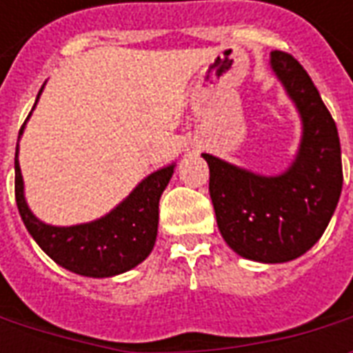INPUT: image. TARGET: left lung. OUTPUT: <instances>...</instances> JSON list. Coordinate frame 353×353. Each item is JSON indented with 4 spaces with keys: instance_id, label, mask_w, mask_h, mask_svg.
<instances>
[{
    "instance_id": "8db88e82",
    "label": "left lung",
    "mask_w": 353,
    "mask_h": 353,
    "mask_svg": "<svg viewBox=\"0 0 353 353\" xmlns=\"http://www.w3.org/2000/svg\"><path fill=\"white\" fill-rule=\"evenodd\" d=\"M271 68L303 120L295 161L279 176H261L203 154L208 192L223 241L239 256L284 263L323 235L342 192L341 141L312 79L292 54L271 52Z\"/></svg>"
}]
</instances>
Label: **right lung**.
Instances as JSON below:
<instances>
[{
	"instance_id": "add662e5",
	"label": "right lung",
	"mask_w": 353,
	"mask_h": 353,
	"mask_svg": "<svg viewBox=\"0 0 353 353\" xmlns=\"http://www.w3.org/2000/svg\"><path fill=\"white\" fill-rule=\"evenodd\" d=\"M24 125L20 128L18 139ZM173 171L174 165H169L148 174L114 210L99 220L56 228L37 220L28 208L17 148L14 197L26 230L46 256L71 272L92 279H107L130 271L148 258L158 235L159 197L173 176Z\"/></svg>"
}]
</instances>
